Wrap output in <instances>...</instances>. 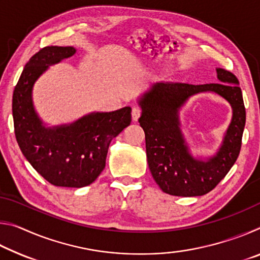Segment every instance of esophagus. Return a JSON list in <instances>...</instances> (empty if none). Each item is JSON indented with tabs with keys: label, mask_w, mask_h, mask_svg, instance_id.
<instances>
[{
	"label": "esophagus",
	"mask_w": 260,
	"mask_h": 260,
	"mask_svg": "<svg viewBox=\"0 0 260 260\" xmlns=\"http://www.w3.org/2000/svg\"><path fill=\"white\" fill-rule=\"evenodd\" d=\"M141 113H142V110L139 107H134L132 109V118H133L134 121H138V119L141 116Z\"/></svg>",
	"instance_id": "1"
}]
</instances>
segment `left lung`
Returning <instances> with one entry per match:
<instances>
[{
	"instance_id": "8db88e82",
	"label": "left lung",
	"mask_w": 260,
	"mask_h": 260,
	"mask_svg": "<svg viewBox=\"0 0 260 260\" xmlns=\"http://www.w3.org/2000/svg\"><path fill=\"white\" fill-rule=\"evenodd\" d=\"M219 83L190 85L157 82L140 99L139 122L146 134L149 169L162 191L173 196H202L212 190L230 172L240 155L245 126V108L239 80L217 69ZM213 91L232 105L233 118L222 148L209 161L191 157L179 129L178 110L190 95Z\"/></svg>"
}]
</instances>
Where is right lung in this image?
Listing matches in <instances>:
<instances>
[{
  "mask_svg": "<svg viewBox=\"0 0 260 260\" xmlns=\"http://www.w3.org/2000/svg\"><path fill=\"white\" fill-rule=\"evenodd\" d=\"M76 54L73 47H45L30 57L12 96L15 135L29 164L57 187L81 188L105 167L113 138L132 121V109L88 114L71 125L46 128L34 111L32 88L49 65Z\"/></svg>",
  "mask_w": 260,
  "mask_h": 260,
  "instance_id": "obj_1",
  "label": "right lung"
}]
</instances>
